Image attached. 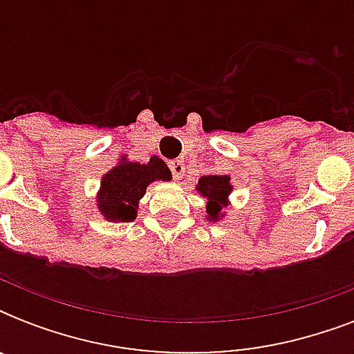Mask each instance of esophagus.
Returning a JSON list of instances; mask_svg holds the SVG:
<instances>
[{
	"instance_id": "1",
	"label": "esophagus",
	"mask_w": 354,
	"mask_h": 354,
	"mask_svg": "<svg viewBox=\"0 0 354 354\" xmlns=\"http://www.w3.org/2000/svg\"><path fill=\"white\" fill-rule=\"evenodd\" d=\"M171 171H172V176H174V180H180V178L183 176V172H185L183 161H180V160L171 161Z\"/></svg>"
}]
</instances>
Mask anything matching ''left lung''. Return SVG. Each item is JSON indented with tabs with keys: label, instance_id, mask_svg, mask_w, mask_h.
Returning <instances> with one entry per match:
<instances>
[{
	"label": "left lung",
	"instance_id": "obj_1",
	"mask_svg": "<svg viewBox=\"0 0 354 354\" xmlns=\"http://www.w3.org/2000/svg\"><path fill=\"white\" fill-rule=\"evenodd\" d=\"M200 196L205 198V221L218 222L226 218V207H232L230 194L233 191L232 176L227 174H207L194 185Z\"/></svg>",
	"mask_w": 354,
	"mask_h": 354
}]
</instances>
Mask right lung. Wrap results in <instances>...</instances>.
<instances>
[{
    "label": "right lung",
    "instance_id": "obj_1",
    "mask_svg": "<svg viewBox=\"0 0 354 354\" xmlns=\"http://www.w3.org/2000/svg\"><path fill=\"white\" fill-rule=\"evenodd\" d=\"M171 180V169L158 156H152L147 163L121 156L118 163L102 174L95 194L97 209L104 221L112 224L136 221L139 200L143 198L150 183Z\"/></svg>",
    "mask_w": 354,
    "mask_h": 354
}]
</instances>
